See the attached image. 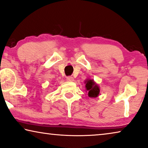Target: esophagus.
<instances>
[{"label":"esophagus","mask_w":148,"mask_h":148,"mask_svg":"<svg viewBox=\"0 0 148 148\" xmlns=\"http://www.w3.org/2000/svg\"><path fill=\"white\" fill-rule=\"evenodd\" d=\"M66 80L68 82H72V81H74V78H73V77H72V76H68L66 78Z\"/></svg>","instance_id":"1"}]
</instances>
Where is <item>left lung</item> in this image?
Returning a JSON list of instances; mask_svg holds the SVG:
<instances>
[{
    "label": "left lung",
    "instance_id": "8db88e82",
    "mask_svg": "<svg viewBox=\"0 0 148 148\" xmlns=\"http://www.w3.org/2000/svg\"><path fill=\"white\" fill-rule=\"evenodd\" d=\"M86 90L88 94V96L90 98H96L100 94V88L98 85L96 84L94 80H86Z\"/></svg>",
    "mask_w": 148,
    "mask_h": 148
}]
</instances>
